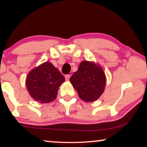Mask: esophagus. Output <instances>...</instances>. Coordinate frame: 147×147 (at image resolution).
<instances>
[{"label":"esophagus","mask_w":147,"mask_h":147,"mask_svg":"<svg viewBox=\"0 0 147 147\" xmlns=\"http://www.w3.org/2000/svg\"><path fill=\"white\" fill-rule=\"evenodd\" d=\"M65 80H67V81H69V80L70 78V75H69V74H67V75H65Z\"/></svg>","instance_id":"esophagus-1"}]
</instances>
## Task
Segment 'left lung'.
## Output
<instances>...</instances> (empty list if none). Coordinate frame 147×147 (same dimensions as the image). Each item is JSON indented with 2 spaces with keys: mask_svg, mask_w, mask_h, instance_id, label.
<instances>
[{
  "mask_svg": "<svg viewBox=\"0 0 147 147\" xmlns=\"http://www.w3.org/2000/svg\"><path fill=\"white\" fill-rule=\"evenodd\" d=\"M69 81L84 101L92 102L100 98L106 86V76L101 66L94 62L83 61Z\"/></svg>",
  "mask_w": 147,
  "mask_h": 147,
  "instance_id": "obj_1",
  "label": "left lung"
}]
</instances>
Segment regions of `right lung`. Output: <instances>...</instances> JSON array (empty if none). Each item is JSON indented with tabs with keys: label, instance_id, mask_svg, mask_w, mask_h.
Listing matches in <instances>:
<instances>
[{
	"label": "right lung",
	"instance_id": "obj_1",
	"mask_svg": "<svg viewBox=\"0 0 147 147\" xmlns=\"http://www.w3.org/2000/svg\"><path fill=\"white\" fill-rule=\"evenodd\" d=\"M65 78L50 62H45L29 72L26 86L30 96L40 103H49L57 98Z\"/></svg>",
	"mask_w": 147,
	"mask_h": 147
}]
</instances>
